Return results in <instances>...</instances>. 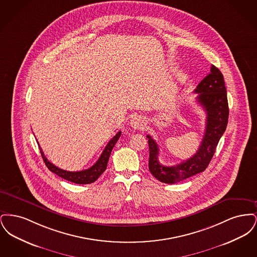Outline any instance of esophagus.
Returning <instances> with one entry per match:
<instances>
[{"label":"esophagus","mask_w":257,"mask_h":257,"mask_svg":"<svg viewBox=\"0 0 257 257\" xmlns=\"http://www.w3.org/2000/svg\"><path fill=\"white\" fill-rule=\"evenodd\" d=\"M130 125H131V127H132L133 129H135V130L144 129L145 126H146L143 117H141V116H135V117H133V118L131 119V121H130Z\"/></svg>","instance_id":"esophagus-1"}]
</instances>
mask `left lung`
I'll use <instances>...</instances> for the list:
<instances>
[{
  "label": "left lung",
  "mask_w": 257,
  "mask_h": 257,
  "mask_svg": "<svg viewBox=\"0 0 257 257\" xmlns=\"http://www.w3.org/2000/svg\"><path fill=\"white\" fill-rule=\"evenodd\" d=\"M195 92L198 93L197 102L203 107L207 116L205 133L194 156L176 166H164L158 160L159 147L157 143L151 136H147L149 146V171L163 183H177L205 171L226 129L229 114L226 88L223 76L216 66H211L210 73L197 85Z\"/></svg>",
  "instance_id": "left-lung-1"
}]
</instances>
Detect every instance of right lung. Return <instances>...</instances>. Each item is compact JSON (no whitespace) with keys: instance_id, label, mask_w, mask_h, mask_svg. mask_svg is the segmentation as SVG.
Wrapping results in <instances>:
<instances>
[{"instance_id":"right-lung-1","label":"right lung","mask_w":257,"mask_h":257,"mask_svg":"<svg viewBox=\"0 0 257 257\" xmlns=\"http://www.w3.org/2000/svg\"><path fill=\"white\" fill-rule=\"evenodd\" d=\"M121 135V132H117V134L115 135L110 142L108 143V145L105 147V149L103 150L101 156L99 157L97 162L90 167L89 169L85 170V171H67L64 170H61L60 168L56 167L55 165H53L48 159L45 157L41 147H39L40 149V153L42 156V159L44 161L45 165L47 166V168L50 171L54 173H56L57 175H59L61 178L73 182L76 184H90L93 183L94 181H96L98 177L105 171L107 169V165H108V161L110 158V152L112 150V148L114 147V145L116 144V142L118 141L119 137Z\"/></svg>"}]
</instances>
